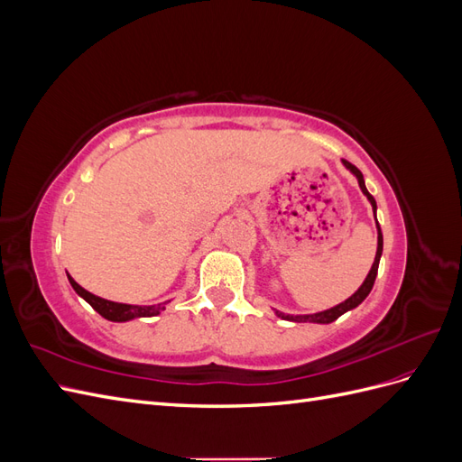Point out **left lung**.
<instances>
[{
  "label": "left lung",
  "instance_id": "1",
  "mask_svg": "<svg viewBox=\"0 0 462 462\" xmlns=\"http://www.w3.org/2000/svg\"><path fill=\"white\" fill-rule=\"evenodd\" d=\"M343 165L346 167L348 171H351V173L356 177V180H358V187H360V190H362V192H365V197L370 200L372 209H374V216H375V209H377V206H375L374 197H372V194L368 192V189H366V185H365V177H362L360 170H358V167H355L353 163H348L346 160H343ZM375 223H377V219H375ZM382 253H383V235H382V229H380V223H377V250H375V258H374V263H372V270H370V273L366 275L365 283H362V285L358 287V291L355 292L353 297H348L345 302H341V304H337V306H333V309H329V310L316 312V314L291 316V314H283V312H279V310H275V314H277L279 318L289 319V321H312V324H331V321H335V319H337L339 316H343L345 312L356 309V306L370 295V291H372L374 282H375V275H377V265H380Z\"/></svg>",
  "mask_w": 462,
  "mask_h": 462
}]
</instances>
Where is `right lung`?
Returning <instances> with one entry per match:
<instances>
[{"label": "right lung", "mask_w": 462, "mask_h": 462, "mask_svg": "<svg viewBox=\"0 0 462 462\" xmlns=\"http://www.w3.org/2000/svg\"><path fill=\"white\" fill-rule=\"evenodd\" d=\"M69 277V283L77 291V295L85 299L92 309L104 316L109 321H129L134 318H150V316H158L162 310H165V304H152V306H138V304H123V302H114V300H106L102 297H96L87 289H82L71 275Z\"/></svg>", "instance_id": "add662e5"}]
</instances>
